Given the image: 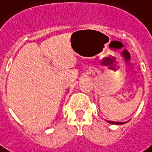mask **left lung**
Returning <instances> with one entry per match:
<instances>
[{
  "label": "left lung",
  "mask_w": 152,
  "mask_h": 152,
  "mask_svg": "<svg viewBox=\"0 0 152 152\" xmlns=\"http://www.w3.org/2000/svg\"><path fill=\"white\" fill-rule=\"evenodd\" d=\"M107 122H108V123H110V124H125V122H115V121H108Z\"/></svg>",
  "instance_id": "obj_1"
}]
</instances>
